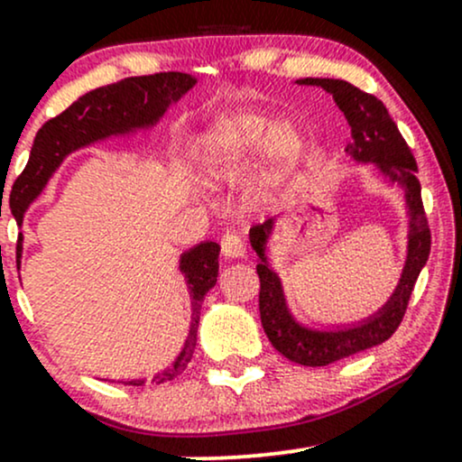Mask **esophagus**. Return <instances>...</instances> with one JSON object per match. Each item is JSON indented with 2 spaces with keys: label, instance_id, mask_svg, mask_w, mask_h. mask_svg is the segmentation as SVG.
Segmentation results:
<instances>
[{
  "label": "esophagus",
  "instance_id": "esophagus-1",
  "mask_svg": "<svg viewBox=\"0 0 462 462\" xmlns=\"http://www.w3.org/2000/svg\"><path fill=\"white\" fill-rule=\"evenodd\" d=\"M221 252L230 261H238V258L245 256V247H243V241L236 235H226L221 238Z\"/></svg>",
  "mask_w": 462,
  "mask_h": 462
}]
</instances>
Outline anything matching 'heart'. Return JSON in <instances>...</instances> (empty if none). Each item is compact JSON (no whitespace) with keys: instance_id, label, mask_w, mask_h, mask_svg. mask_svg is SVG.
I'll return each instance as SVG.
<instances>
[{"instance_id":"1","label":"heart","mask_w":462,"mask_h":462,"mask_svg":"<svg viewBox=\"0 0 462 462\" xmlns=\"http://www.w3.org/2000/svg\"><path fill=\"white\" fill-rule=\"evenodd\" d=\"M306 150V136L293 121H278L254 110L217 116L195 143L199 176L213 187L235 182L263 153L256 193L267 198L295 171Z\"/></svg>"}]
</instances>
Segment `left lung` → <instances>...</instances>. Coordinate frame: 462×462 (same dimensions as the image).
Instances as JSON below:
<instances>
[{
    "label": "left lung",
    "instance_id": "obj_1",
    "mask_svg": "<svg viewBox=\"0 0 462 462\" xmlns=\"http://www.w3.org/2000/svg\"><path fill=\"white\" fill-rule=\"evenodd\" d=\"M298 84L319 87L332 95L352 130V143L346 147V153L358 164H374L375 176H380L384 184L402 189L408 219L404 267L391 298L365 319L332 323L323 328L306 326L291 310L282 278L269 258V238L273 235L278 219H269L263 226H254L249 230V243L258 256L256 272L261 278L258 306H261L264 334L284 358L304 367H326L363 349L380 346L397 330L411 300L412 286L430 256V227L423 213L415 156L402 139L384 104L346 79L304 78L298 79Z\"/></svg>",
    "mask_w": 462,
    "mask_h": 462
}]
</instances>
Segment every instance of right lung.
Here are the masks:
<instances>
[{
  "label": "right lung",
  "mask_w": 462,
  "mask_h": 462,
  "mask_svg": "<svg viewBox=\"0 0 462 462\" xmlns=\"http://www.w3.org/2000/svg\"><path fill=\"white\" fill-rule=\"evenodd\" d=\"M195 84H198V78L180 71L125 78L121 82L88 91L69 106L65 113L47 121L43 128L36 132L30 161L13 187V215L17 224L23 226L25 210L39 199L69 153L108 139L152 130L153 125L161 124L169 106L180 102ZM219 252L221 247L215 241H201L180 254L178 269L184 275L190 298L189 337L178 358L169 367L158 371L152 383L161 384L173 380L187 369L193 358L195 346H198L201 304H204L206 293L217 284V275H219ZM17 254L19 256L23 254V235H19ZM124 383L143 386L145 378L124 380Z\"/></svg>",
  "instance_id": "right-lung-1"
}]
</instances>
